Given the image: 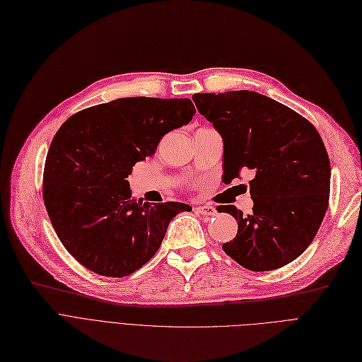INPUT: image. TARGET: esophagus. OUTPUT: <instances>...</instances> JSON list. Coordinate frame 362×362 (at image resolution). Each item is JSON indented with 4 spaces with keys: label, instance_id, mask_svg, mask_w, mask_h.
<instances>
[{
    "label": "esophagus",
    "instance_id": "obj_1",
    "mask_svg": "<svg viewBox=\"0 0 362 362\" xmlns=\"http://www.w3.org/2000/svg\"><path fill=\"white\" fill-rule=\"evenodd\" d=\"M197 211L199 214H202V216H214V214H217V210L213 206H206V204H204V206H198Z\"/></svg>",
    "mask_w": 362,
    "mask_h": 362
}]
</instances>
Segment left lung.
Here are the masks:
<instances>
[{"label": "left lung", "instance_id": "8db88e82", "mask_svg": "<svg viewBox=\"0 0 362 362\" xmlns=\"http://www.w3.org/2000/svg\"><path fill=\"white\" fill-rule=\"evenodd\" d=\"M201 115L223 140V182L253 171V213L235 206L238 222L225 253L256 272L278 269L313 241L328 207L329 160L317 129L302 115L256 91L197 93Z\"/></svg>", "mask_w": 362, "mask_h": 362}]
</instances>
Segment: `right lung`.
Listing matches in <instances>:
<instances>
[{
    "label": "right lung",
    "mask_w": 362,
    "mask_h": 362,
    "mask_svg": "<svg viewBox=\"0 0 362 362\" xmlns=\"http://www.w3.org/2000/svg\"><path fill=\"white\" fill-rule=\"evenodd\" d=\"M189 99L122 98L72 115L44 168V204L59 240L87 269L127 276L158 251L183 202L148 204L130 194L133 165L195 115Z\"/></svg>",
    "instance_id": "right-lung-1"
}]
</instances>
